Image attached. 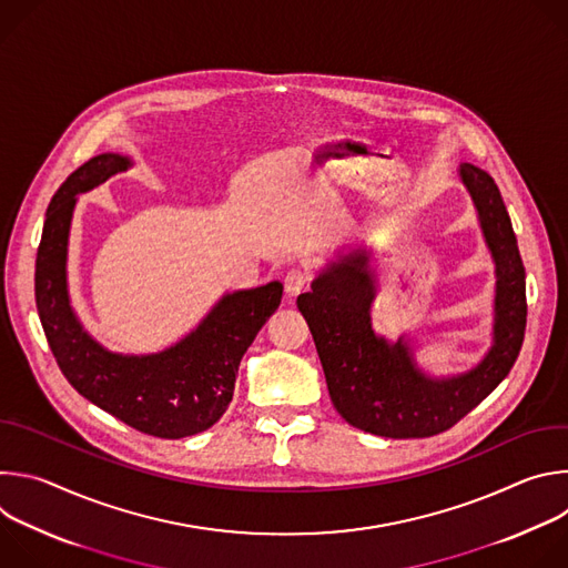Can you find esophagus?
Instances as JSON below:
<instances>
[{
	"mask_svg": "<svg viewBox=\"0 0 568 568\" xmlns=\"http://www.w3.org/2000/svg\"><path fill=\"white\" fill-rule=\"evenodd\" d=\"M310 278H312V276H310L305 270H290L287 276H285V292H287L290 296H296L298 292L305 290V285L310 283Z\"/></svg>",
	"mask_w": 568,
	"mask_h": 568,
	"instance_id": "esophagus-1",
	"label": "esophagus"
}]
</instances>
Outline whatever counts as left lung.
<instances>
[{
	"label": "left lung",
	"mask_w": 568,
	"mask_h": 568,
	"mask_svg": "<svg viewBox=\"0 0 568 568\" xmlns=\"http://www.w3.org/2000/svg\"><path fill=\"white\" fill-rule=\"evenodd\" d=\"M485 245L495 263L493 346L458 375L425 373L409 337L388 342L373 328L371 307L377 276L364 247L339 254L296 298L312 333L331 399L339 416L384 438H427L454 427L510 373L526 331V272L510 215L495 180L471 166H458Z\"/></svg>",
	"instance_id": "left-lung-1"
}]
</instances>
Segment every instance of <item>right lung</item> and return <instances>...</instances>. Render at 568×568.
<instances>
[{"label": "right lung", "instance_id": "add662e5", "mask_svg": "<svg viewBox=\"0 0 568 568\" xmlns=\"http://www.w3.org/2000/svg\"><path fill=\"white\" fill-rule=\"evenodd\" d=\"M130 166V156L103 152L55 191L36 258V305L51 353L80 395L136 432L175 440L206 432L222 418L240 359L281 305L283 285L272 281L226 292L189 335L159 353L125 355L101 346L71 305L69 231L78 195Z\"/></svg>", "mask_w": 568, "mask_h": 568}]
</instances>
